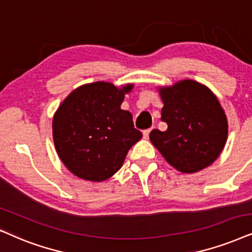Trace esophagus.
<instances>
[{"label": "esophagus", "mask_w": 252, "mask_h": 252, "mask_svg": "<svg viewBox=\"0 0 252 252\" xmlns=\"http://www.w3.org/2000/svg\"><path fill=\"white\" fill-rule=\"evenodd\" d=\"M154 128H155V126H152L151 129H146V130H144V131H143V136H144V138H148L149 135H150V131H151V130Z\"/></svg>", "instance_id": "34e87169"}]
</instances>
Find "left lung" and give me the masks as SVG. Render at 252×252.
<instances>
[{
	"mask_svg": "<svg viewBox=\"0 0 252 252\" xmlns=\"http://www.w3.org/2000/svg\"><path fill=\"white\" fill-rule=\"evenodd\" d=\"M158 91L164 103L160 120L167 123V130H152V144L183 173H194L214 163L228 137L227 116L218 97L189 79Z\"/></svg>",
	"mask_w": 252,
	"mask_h": 252,
	"instance_id": "1",
	"label": "left lung"
}]
</instances>
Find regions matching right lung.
Segmentation results:
<instances>
[{"label":"right lung","instance_id":"obj_1","mask_svg":"<svg viewBox=\"0 0 252 252\" xmlns=\"http://www.w3.org/2000/svg\"><path fill=\"white\" fill-rule=\"evenodd\" d=\"M129 84L117 88L96 81L78 87L63 101L52 122L59 158L76 177L103 181L122 167L130 148L142 138L132 115L121 109Z\"/></svg>","mask_w":252,"mask_h":252}]
</instances>
